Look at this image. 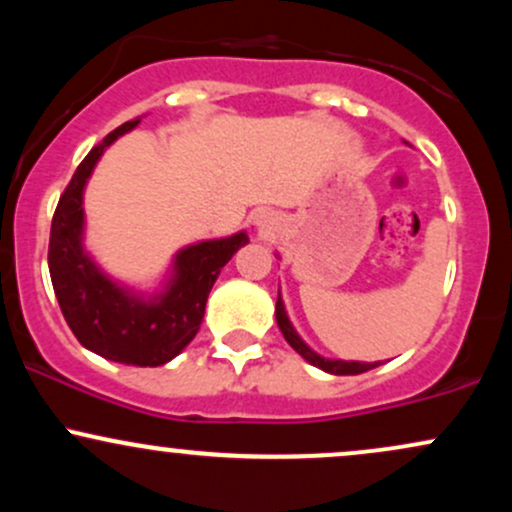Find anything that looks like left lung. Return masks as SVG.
<instances>
[{
    "label": "left lung",
    "mask_w": 512,
    "mask_h": 512,
    "mask_svg": "<svg viewBox=\"0 0 512 512\" xmlns=\"http://www.w3.org/2000/svg\"><path fill=\"white\" fill-rule=\"evenodd\" d=\"M276 325H279L281 334H284V339L289 342L293 349L301 354L305 361L313 363V366L322 368L325 373H332V375H358V373H366V370L380 366V361L375 363H361V361H332V358H322L320 354H315L313 349H310L308 344L303 342L301 337H298L296 330H293V325L289 322V315H286L284 310V301H281V296L276 298Z\"/></svg>",
    "instance_id": "8db88e82"
}]
</instances>
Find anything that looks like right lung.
<instances>
[{
	"label": "right lung",
	"mask_w": 512,
	"mask_h": 512,
	"mask_svg": "<svg viewBox=\"0 0 512 512\" xmlns=\"http://www.w3.org/2000/svg\"><path fill=\"white\" fill-rule=\"evenodd\" d=\"M139 125L129 120L79 163L60 197L50 228V279L69 330L93 354L127 366H163L195 339L211 286L221 267L248 243V233L202 240L175 255L161 293H139L115 284L84 250V187L98 158L117 137Z\"/></svg>",
	"instance_id": "1"
}]
</instances>
